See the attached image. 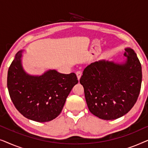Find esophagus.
Returning a JSON list of instances; mask_svg holds the SVG:
<instances>
[{"label":"esophagus","instance_id":"obj_1","mask_svg":"<svg viewBox=\"0 0 148 148\" xmlns=\"http://www.w3.org/2000/svg\"><path fill=\"white\" fill-rule=\"evenodd\" d=\"M82 72L81 71H77L76 72V75L77 77L78 80H79L81 76H82Z\"/></svg>","mask_w":148,"mask_h":148}]
</instances>
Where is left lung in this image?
I'll use <instances>...</instances> for the list:
<instances>
[{"label": "left lung", "instance_id": "left-lung-1", "mask_svg": "<svg viewBox=\"0 0 148 148\" xmlns=\"http://www.w3.org/2000/svg\"><path fill=\"white\" fill-rule=\"evenodd\" d=\"M125 50L123 62H92L84 69L80 78L89 110L101 119L124 116L134 106L140 92L141 63L132 48Z\"/></svg>", "mask_w": 148, "mask_h": 148}]
</instances>
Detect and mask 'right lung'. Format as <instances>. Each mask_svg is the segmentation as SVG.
Returning <instances> with one entry per match:
<instances>
[{
    "mask_svg": "<svg viewBox=\"0 0 148 148\" xmlns=\"http://www.w3.org/2000/svg\"><path fill=\"white\" fill-rule=\"evenodd\" d=\"M23 50L15 54L9 68L7 88L17 110L25 118L48 122L60 114L66 98L78 83L74 73L62 74L55 69L40 75L25 72L22 65Z\"/></svg>",
    "mask_w": 148,
    "mask_h": 148,
    "instance_id": "add662e5",
    "label": "right lung"
}]
</instances>
